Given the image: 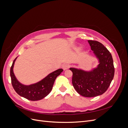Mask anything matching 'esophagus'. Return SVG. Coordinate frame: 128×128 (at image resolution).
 <instances>
[{
  "mask_svg": "<svg viewBox=\"0 0 128 128\" xmlns=\"http://www.w3.org/2000/svg\"><path fill=\"white\" fill-rule=\"evenodd\" d=\"M69 67H70V66H69V64H64L62 65V69H64V70H66V69H68L69 68Z\"/></svg>",
  "mask_w": 128,
  "mask_h": 128,
  "instance_id": "1",
  "label": "esophagus"
}]
</instances>
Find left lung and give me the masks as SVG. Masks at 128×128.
<instances>
[{"label":"left lung","instance_id":"8db88e82","mask_svg":"<svg viewBox=\"0 0 128 128\" xmlns=\"http://www.w3.org/2000/svg\"><path fill=\"white\" fill-rule=\"evenodd\" d=\"M99 64L90 71L70 68L72 72V83L78 94L85 97L102 94L110 86L114 76L113 60L110 51L101 42L88 40Z\"/></svg>","mask_w":128,"mask_h":128}]
</instances>
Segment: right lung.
<instances>
[{
  "label": "right lung",
  "mask_w": 128,
  "mask_h": 128,
  "mask_svg": "<svg viewBox=\"0 0 128 128\" xmlns=\"http://www.w3.org/2000/svg\"><path fill=\"white\" fill-rule=\"evenodd\" d=\"M17 57L13 61L10 67V75L12 86L17 94L20 96L32 101H37L45 98L51 91L54 83L57 76L63 72L62 69L50 73L44 78L36 83L26 86L19 82L13 72L15 61Z\"/></svg>",
  "instance_id": "obj_1"
}]
</instances>
